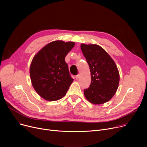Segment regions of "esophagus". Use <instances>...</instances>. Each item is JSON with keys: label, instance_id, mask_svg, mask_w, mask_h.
I'll list each match as a JSON object with an SVG mask.
<instances>
[{"label": "esophagus", "instance_id": "esophagus-1", "mask_svg": "<svg viewBox=\"0 0 147 147\" xmlns=\"http://www.w3.org/2000/svg\"><path fill=\"white\" fill-rule=\"evenodd\" d=\"M75 78H76V80H78L79 79V78H80V74H78L77 76H76Z\"/></svg>", "mask_w": 147, "mask_h": 147}]
</instances>
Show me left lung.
<instances>
[{
    "label": "left lung",
    "instance_id": "left-lung-1",
    "mask_svg": "<svg viewBox=\"0 0 147 147\" xmlns=\"http://www.w3.org/2000/svg\"><path fill=\"white\" fill-rule=\"evenodd\" d=\"M81 49L89 64L91 83L84 94L89 102L102 104L114 95L120 80L114 61L107 52L97 45H81Z\"/></svg>",
    "mask_w": 147,
    "mask_h": 147
}]
</instances>
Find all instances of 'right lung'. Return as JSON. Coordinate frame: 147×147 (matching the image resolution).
Listing matches in <instances>:
<instances>
[{
    "label": "right lung",
    "mask_w": 147,
    "mask_h": 147,
    "mask_svg": "<svg viewBox=\"0 0 147 147\" xmlns=\"http://www.w3.org/2000/svg\"><path fill=\"white\" fill-rule=\"evenodd\" d=\"M74 42H52L34 56L30 68L33 86L37 93L48 101L64 97L73 81L65 61Z\"/></svg>",
    "instance_id": "1"
}]
</instances>
